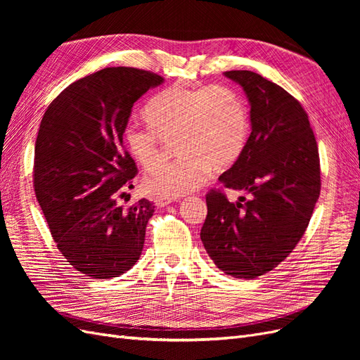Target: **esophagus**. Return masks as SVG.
<instances>
[{
  "label": "esophagus",
  "mask_w": 360,
  "mask_h": 360,
  "mask_svg": "<svg viewBox=\"0 0 360 360\" xmlns=\"http://www.w3.org/2000/svg\"><path fill=\"white\" fill-rule=\"evenodd\" d=\"M174 201V198H169V197H159V198H155V204L158 207H165L168 204H171Z\"/></svg>",
  "instance_id": "34e87169"
}]
</instances>
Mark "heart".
I'll list each match as a JSON object with an SVG mask.
<instances>
[{
	"instance_id": "obj_1",
	"label": "heart",
	"mask_w": 360,
	"mask_h": 360,
	"mask_svg": "<svg viewBox=\"0 0 360 360\" xmlns=\"http://www.w3.org/2000/svg\"><path fill=\"white\" fill-rule=\"evenodd\" d=\"M150 129L127 124L124 143L147 171L156 169L176 146L179 159L144 180L151 195L179 197L200 188L207 169L219 172L242 155L249 136L245 97L230 85L174 84L144 111Z\"/></svg>"
}]
</instances>
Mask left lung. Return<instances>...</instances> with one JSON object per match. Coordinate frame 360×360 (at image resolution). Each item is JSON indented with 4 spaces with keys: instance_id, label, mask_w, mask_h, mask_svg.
<instances>
[{
    "instance_id": "obj_1",
    "label": "left lung",
    "mask_w": 360,
    "mask_h": 360,
    "mask_svg": "<svg viewBox=\"0 0 360 360\" xmlns=\"http://www.w3.org/2000/svg\"><path fill=\"white\" fill-rule=\"evenodd\" d=\"M250 103V132L242 155L219 177L249 193L230 202L221 189L205 195L201 240L224 274L254 279L296 248L320 197V156L300 102L250 70L225 72Z\"/></svg>"
}]
</instances>
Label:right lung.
Instances as JSON below:
<instances>
[{
  "label": "right lung",
  "mask_w": 360,
  "mask_h": 360,
  "mask_svg": "<svg viewBox=\"0 0 360 360\" xmlns=\"http://www.w3.org/2000/svg\"><path fill=\"white\" fill-rule=\"evenodd\" d=\"M163 78L135 68H106L70 84L41 118L34 191L49 231L70 266L94 279L132 269L155 205L118 204L138 168L123 146L134 103Z\"/></svg>",
  "instance_id": "add662e5"
}]
</instances>
